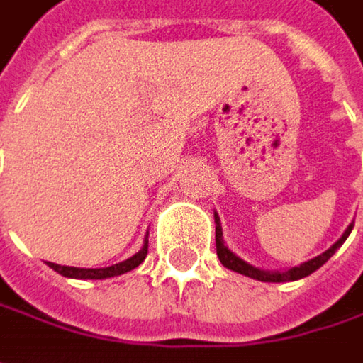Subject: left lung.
<instances>
[{
    "mask_svg": "<svg viewBox=\"0 0 363 363\" xmlns=\"http://www.w3.org/2000/svg\"><path fill=\"white\" fill-rule=\"evenodd\" d=\"M214 220H216V253H218V257H220L222 266H224V268H228V270H233V272L245 274V277H249V279L262 280V282H289V280H299V279L310 277V274L315 272L320 266H324V264L333 257V253L345 243V239L349 237L351 228H353V224H349V226H347V230L343 233V237H341L333 247L326 249L324 253H320L318 257H313V259H310V262H303L301 266L289 268V270H284V272H266V270H259V268H255V266L247 264L245 259H241L237 253H233L230 249L224 245V241H222V226H220V218H218V214H214Z\"/></svg>",
    "mask_w": 363,
    "mask_h": 363,
    "instance_id": "8db88e82",
    "label": "left lung"
}]
</instances>
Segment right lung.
<instances>
[{
    "instance_id": "obj_1",
    "label": "right lung",
    "mask_w": 363,
    "mask_h": 363,
    "mask_svg": "<svg viewBox=\"0 0 363 363\" xmlns=\"http://www.w3.org/2000/svg\"><path fill=\"white\" fill-rule=\"evenodd\" d=\"M147 255V241L141 251H137L133 257L120 262V264H114V266H108V268H72V266H60V264H53V262H48V266L53 268L57 274L62 277H68V279H83V280H101V279H112V277H120L124 272H130L135 270Z\"/></svg>"
}]
</instances>
